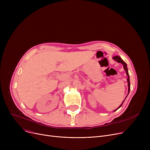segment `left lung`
<instances>
[{"instance_id": "obj_1", "label": "left lung", "mask_w": 150, "mask_h": 150, "mask_svg": "<svg viewBox=\"0 0 150 150\" xmlns=\"http://www.w3.org/2000/svg\"><path fill=\"white\" fill-rule=\"evenodd\" d=\"M113 59H114V60H115L117 62H119V63H121V64H122L123 65V68H124V69L125 70L126 73H127V76H128L127 81H128V93H129V91H130V81H129V74H128V68H127V64H126V62H125L122 59V58H121L120 57H119V56L114 57H113ZM128 95H127V96H128ZM127 97H126V98H127ZM125 100H124L122 102V103L119 106V108H118L117 109H116L114 110V111H117V110L118 109L120 108L122 106V105H123V102H124Z\"/></svg>"}]
</instances>
